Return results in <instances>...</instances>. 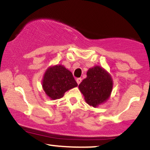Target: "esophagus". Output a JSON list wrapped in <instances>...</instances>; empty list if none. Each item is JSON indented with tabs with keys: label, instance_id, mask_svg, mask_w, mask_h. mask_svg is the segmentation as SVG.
I'll use <instances>...</instances> for the list:
<instances>
[{
	"label": "esophagus",
	"instance_id": "esophagus-1",
	"mask_svg": "<svg viewBox=\"0 0 150 150\" xmlns=\"http://www.w3.org/2000/svg\"><path fill=\"white\" fill-rule=\"evenodd\" d=\"M76 81H77V83H78L79 85V84H80L82 82V79L81 78H78L76 80Z\"/></svg>",
	"mask_w": 150,
	"mask_h": 150
}]
</instances>
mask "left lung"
<instances>
[{"instance_id": "left-lung-1", "label": "left lung", "mask_w": 150, "mask_h": 150, "mask_svg": "<svg viewBox=\"0 0 150 150\" xmlns=\"http://www.w3.org/2000/svg\"><path fill=\"white\" fill-rule=\"evenodd\" d=\"M112 86L113 81L110 74L98 65L89 69L87 78L82 81L78 88L85 97V102L96 108L109 99Z\"/></svg>"}]
</instances>
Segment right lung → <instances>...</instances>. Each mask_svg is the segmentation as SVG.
I'll list each match as a JSON object with an SVG mask.
<instances>
[{
  "label": "right lung",
  "instance_id": "obj_1",
  "mask_svg": "<svg viewBox=\"0 0 150 150\" xmlns=\"http://www.w3.org/2000/svg\"><path fill=\"white\" fill-rule=\"evenodd\" d=\"M78 86L72 72L62 65L48 67L42 79V88L51 100L60 99L67 90Z\"/></svg>",
  "mask_w": 150,
  "mask_h": 150
}]
</instances>
